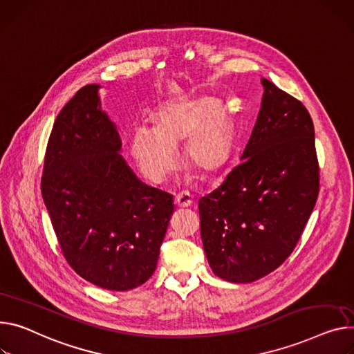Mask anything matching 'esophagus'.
<instances>
[{"mask_svg": "<svg viewBox=\"0 0 354 354\" xmlns=\"http://www.w3.org/2000/svg\"><path fill=\"white\" fill-rule=\"evenodd\" d=\"M175 203L179 207H186V206H191L192 203V195L187 192V191H182L175 196Z\"/></svg>", "mask_w": 354, "mask_h": 354, "instance_id": "34e87169", "label": "esophagus"}]
</instances>
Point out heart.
<instances>
[{
  "label": "heart",
  "instance_id": "obj_1",
  "mask_svg": "<svg viewBox=\"0 0 354 354\" xmlns=\"http://www.w3.org/2000/svg\"><path fill=\"white\" fill-rule=\"evenodd\" d=\"M187 136V162L201 172L215 171L230 148L232 124L227 113L214 100L167 104L159 109L155 127L138 125L133 129L131 153L145 176L160 182L175 169V145Z\"/></svg>",
  "mask_w": 354,
  "mask_h": 354
}]
</instances>
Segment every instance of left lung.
I'll return each mask as SVG.
<instances>
[{"instance_id":"obj_1","label":"left lung","mask_w":354,"mask_h":354,"mask_svg":"<svg viewBox=\"0 0 354 354\" xmlns=\"http://www.w3.org/2000/svg\"><path fill=\"white\" fill-rule=\"evenodd\" d=\"M262 85L241 162L198 205L207 262L233 283H250L286 261L319 196L310 113L273 82L262 78Z\"/></svg>"}]
</instances>
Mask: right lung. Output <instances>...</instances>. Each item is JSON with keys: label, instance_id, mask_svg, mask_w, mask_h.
Wrapping results in <instances>:
<instances>
[{"label": "right lung", "instance_id": "obj_1", "mask_svg": "<svg viewBox=\"0 0 354 354\" xmlns=\"http://www.w3.org/2000/svg\"><path fill=\"white\" fill-rule=\"evenodd\" d=\"M100 85L62 108L46 145L41 192L68 265L106 290L144 285L156 269L172 195L140 182L101 109Z\"/></svg>", "mask_w": 354, "mask_h": 354}]
</instances>
